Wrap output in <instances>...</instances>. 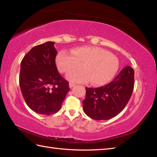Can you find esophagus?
I'll return each mask as SVG.
<instances>
[{
  "instance_id": "1",
  "label": "esophagus",
  "mask_w": 157,
  "mask_h": 157,
  "mask_svg": "<svg viewBox=\"0 0 157 157\" xmlns=\"http://www.w3.org/2000/svg\"><path fill=\"white\" fill-rule=\"evenodd\" d=\"M75 84H74V83H72V82H70L69 84V88H72L73 87H74L75 86Z\"/></svg>"
}]
</instances>
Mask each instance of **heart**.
<instances>
[{
  "instance_id": "b5f03b06",
  "label": "heart",
  "mask_w": 157,
  "mask_h": 157,
  "mask_svg": "<svg viewBox=\"0 0 157 157\" xmlns=\"http://www.w3.org/2000/svg\"><path fill=\"white\" fill-rule=\"evenodd\" d=\"M57 68L61 73H68L82 64V69L75 71L67 78L76 82L90 81L94 86H103L114 77L119 68L118 58L98 46H83L61 51L56 58Z\"/></svg>"
}]
</instances>
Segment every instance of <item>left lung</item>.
Returning <instances> with one entry per match:
<instances>
[{
  "label": "left lung",
  "instance_id": "left-lung-1",
  "mask_svg": "<svg viewBox=\"0 0 157 157\" xmlns=\"http://www.w3.org/2000/svg\"><path fill=\"white\" fill-rule=\"evenodd\" d=\"M134 86V71L127 66L105 86L86 88L83 110L94 120L111 119L124 109L130 100Z\"/></svg>",
  "mask_w": 157,
  "mask_h": 157
}]
</instances>
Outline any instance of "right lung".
<instances>
[{
	"mask_svg": "<svg viewBox=\"0 0 157 157\" xmlns=\"http://www.w3.org/2000/svg\"><path fill=\"white\" fill-rule=\"evenodd\" d=\"M54 42L36 46L21 62L20 86L27 105L38 114L58 112L69 90V82L58 73Z\"/></svg>",
	"mask_w": 157,
	"mask_h": 157,
	"instance_id": "add662e5",
	"label": "right lung"
}]
</instances>
